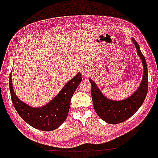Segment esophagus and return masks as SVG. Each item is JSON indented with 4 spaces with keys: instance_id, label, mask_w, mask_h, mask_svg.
I'll return each mask as SVG.
<instances>
[{
    "instance_id": "1",
    "label": "esophagus",
    "mask_w": 158,
    "mask_h": 158,
    "mask_svg": "<svg viewBox=\"0 0 158 158\" xmlns=\"http://www.w3.org/2000/svg\"><path fill=\"white\" fill-rule=\"evenodd\" d=\"M81 73H82V75H83L84 78H87V77H89V75L91 74V71H90L89 69H81Z\"/></svg>"
}]
</instances>
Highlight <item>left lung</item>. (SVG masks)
I'll return each instance as SVG.
<instances>
[{
    "label": "left lung",
    "instance_id": "1",
    "mask_svg": "<svg viewBox=\"0 0 158 158\" xmlns=\"http://www.w3.org/2000/svg\"><path fill=\"white\" fill-rule=\"evenodd\" d=\"M137 54L141 60L143 64V77L139 86L130 97L123 100H111L104 95L97 84L92 79L89 82L92 84V99L94 102V110L99 117L105 122L111 125L119 124L131 117L143 103L147 96L148 79V67L146 60L143 56L140 48L135 38H131Z\"/></svg>",
    "mask_w": 158,
    "mask_h": 158
}]
</instances>
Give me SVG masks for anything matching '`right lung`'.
I'll list each match as a JSON object with an SVG mask.
<instances>
[{"label": "right lung", "mask_w": 158, "mask_h": 158, "mask_svg": "<svg viewBox=\"0 0 158 158\" xmlns=\"http://www.w3.org/2000/svg\"><path fill=\"white\" fill-rule=\"evenodd\" d=\"M11 74L10 75V91L11 100L16 111L27 124L32 127L43 130L52 131L66 120L70 106V100L82 81L80 73L68 81L54 98L43 106H32L19 98L14 91Z\"/></svg>", "instance_id": "add662e5"}]
</instances>
